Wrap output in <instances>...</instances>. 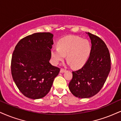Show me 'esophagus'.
I'll use <instances>...</instances> for the list:
<instances>
[{"instance_id":"34e87169","label":"esophagus","mask_w":121,"mask_h":121,"mask_svg":"<svg viewBox=\"0 0 121 121\" xmlns=\"http://www.w3.org/2000/svg\"><path fill=\"white\" fill-rule=\"evenodd\" d=\"M65 71H66V69H63V68H61V69H60V73H63L65 72Z\"/></svg>"}]
</instances>
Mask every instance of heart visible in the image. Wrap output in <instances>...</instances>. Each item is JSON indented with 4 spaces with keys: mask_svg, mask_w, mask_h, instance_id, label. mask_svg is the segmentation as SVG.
Segmentation results:
<instances>
[{
    "mask_svg": "<svg viewBox=\"0 0 121 121\" xmlns=\"http://www.w3.org/2000/svg\"><path fill=\"white\" fill-rule=\"evenodd\" d=\"M91 52V46L89 41L71 36L59 40L58 47L52 49L50 56L55 65H58L67 56L68 63L74 68H80L87 62Z\"/></svg>",
    "mask_w": 121,
    "mask_h": 121,
    "instance_id": "obj_1",
    "label": "heart"
}]
</instances>
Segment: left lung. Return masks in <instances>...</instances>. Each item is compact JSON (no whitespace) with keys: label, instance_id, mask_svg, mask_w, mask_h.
Wrapping results in <instances>:
<instances>
[{"label":"left lung","instance_id":"1","mask_svg":"<svg viewBox=\"0 0 121 121\" xmlns=\"http://www.w3.org/2000/svg\"><path fill=\"white\" fill-rule=\"evenodd\" d=\"M86 34L91 43L90 56L81 69L72 72V79L68 85L71 93L79 98H89L96 95L111 71V56L107 45L99 37Z\"/></svg>","mask_w":121,"mask_h":121}]
</instances>
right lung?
I'll use <instances>...</instances> for the list:
<instances>
[{
	"mask_svg": "<svg viewBox=\"0 0 121 121\" xmlns=\"http://www.w3.org/2000/svg\"><path fill=\"white\" fill-rule=\"evenodd\" d=\"M53 35L35 33L18 43L13 53L11 72L14 83L26 97L44 98L50 91L60 69L49 63Z\"/></svg>",
	"mask_w": 121,
	"mask_h": 121,
	"instance_id": "1",
	"label": "right lung"
}]
</instances>
